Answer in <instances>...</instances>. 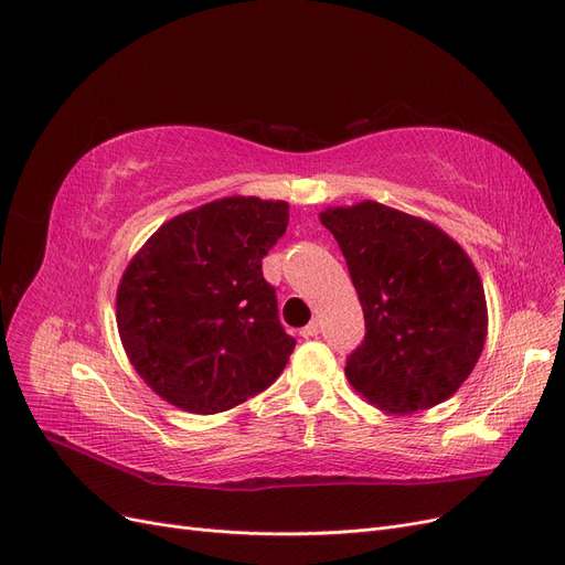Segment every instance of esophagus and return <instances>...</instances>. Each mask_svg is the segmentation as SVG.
<instances>
[{"instance_id":"1","label":"esophagus","mask_w":565,"mask_h":565,"mask_svg":"<svg viewBox=\"0 0 565 565\" xmlns=\"http://www.w3.org/2000/svg\"><path fill=\"white\" fill-rule=\"evenodd\" d=\"M318 332H321V323H318L316 318H313V321H311L309 326H305V328L300 330V334H302L305 339H309V337H318Z\"/></svg>"}]
</instances>
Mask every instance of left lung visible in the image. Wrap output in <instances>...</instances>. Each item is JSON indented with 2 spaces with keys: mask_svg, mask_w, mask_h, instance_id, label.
I'll list each match as a JSON object with an SVG mask.
<instances>
[{
  "mask_svg": "<svg viewBox=\"0 0 565 565\" xmlns=\"http://www.w3.org/2000/svg\"><path fill=\"white\" fill-rule=\"evenodd\" d=\"M321 224L347 258L364 311V339L347 360L349 383L390 413L452 397L487 337L471 258L425 218L374 201L328 207Z\"/></svg>",
  "mask_w": 565,
  "mask_h": 565,
  "instance_id": "8db88e82",
  "label": "left lung"
}]
</instances>
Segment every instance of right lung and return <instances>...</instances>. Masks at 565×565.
Masks as SVG:
<instances>
[{
  "mask_svg": "<svg viewBox=\"0 0 565 565\" xmlns=\"http://www.w3.org/2000/svg\"><path fill=\"white\" fill-rule=\"evenodd\" d=\"M288 203L233 195L170 218L117 288V330L142 381L191 413H222L273 385L296 339L279 323L263 256Z\"/></svg>",
  "mask_w": 565,
  "mask_h": 565,
  "instance_id": "1",
  "label": "right lung"
}]
</instances>
